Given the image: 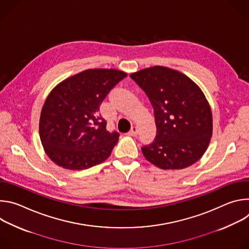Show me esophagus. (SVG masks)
<instances>
[{
  "mask_svg": "<svg viewBox=\"0 0 249 249\" xmlns=\"http://www.w3.org/2000/svg\"><path fill=\"white\" fill-rule=\"evenodd\" d=\"M128 134H129L130 136H136V135L138 134V129H137V127H132L131 130L128 132Z\"/></svg>",
  "mask_w": 249,
  "mask_h": 249,
  "instance_id": "esophagus-1",
  "label": "esophagus"
}]
</instances>
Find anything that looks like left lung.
I'll use <instances>...</instances> for the list:
<instances>
[{
  "label": "left lung",
  "instance_id": "left-lung-1",
  "mask_svg": "<svg viewBox=\"0 0 249 249\" xmlns=\"http://www.w3.org/2000/svg\"><path fill=\"white\" fill-rule=\"evenodd\" d=\"M130 77L148 95L157 136L142 148L147 160L161 169H182L198 161L213 134L210 104L199 86L178 71L154 66Z\"/></svg>",
  "mask_w": 249,
  "mask_h": 249
}]
</instances>
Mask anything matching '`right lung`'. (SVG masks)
<instances>
[{
    "instance_id": "obj_1",
    "label": "right lung",
    "mask_w": 249,
    "mask_h": 249,
    "mask_svg": "<svg viewBox=\"0 0 249 249\" xmlns=\"http://www.w3.org/2000/svg\"><path fill=\"white\" fill-rule=\"evenodd\" d=\"M127 73L89 69L59 83L42 106L39 136L48 158L70 169H87L107 160L119 140L98 113L106 95Z\"/></svg>"
}]
</instances>
